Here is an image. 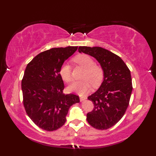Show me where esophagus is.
<instances>
[{"instance_id":"obj_1","label":"esophagus","mask_w":156,"mask_h":156,"mask_svg":"<svg viewBox=\"0 0 156 156\" xmlns=\"http://www.w3.org/2000/svg\"><path fill=\"white\" fill-rule=\"evenodd\" d=\"M86 99H87V98L84 97H80V101H81V102L85 101Z\"/></svg>"}]
</instances>
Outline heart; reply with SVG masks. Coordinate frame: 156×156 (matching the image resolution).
<instances>
[{
  "mask_svg": "<svg viewBox=\"0 0 156 156\" xmlns=\"http://www.w3.org/2000/svg\"><path fill=\"white\" fill-rule=\"evenodd\" d=\"M76 62L86 68L83 76L84 80L75 81L68 87V90L80 95H83L90 90L92 84L97 87L103 78V70L95 64L94 59L86 54H82L75 58ZM59 74L66 82H70L72 80L71 66L68 62H65L61 66Z\"/></svg>",
  "mask_w": 156,
  "mask_h": 156,
  "instance_id": "heart-1",
  "label": "heart"
}]
</instances>
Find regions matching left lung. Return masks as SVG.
Listing matches in <instances>:
<instances>
[{
    "label": "left lung",
    "mask_w": 156,
    "mask_h": 156,
    "mask_svg": "<svg viewBox=\"0 0 156 156\" xmlns=\"http://www.w3.org/2000/svg\"><path fill=\"white\" fill-rule=\"evenodd\" d=\"M78 51L94 57L104 72L101 87L88 97L94 108L87 114V121L95 129L111 128L123 117L129 106L133 89L130 70L119 56L106 49L80 46Z\"/></svg>",
    "instance_id": "obj_1"
}]
</instances>
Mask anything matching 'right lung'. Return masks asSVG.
<instances>
[{
	"label": "right lung",
	"mask_w": 156,
	"mask_h": 156,
	"mask_svg": "<svg viewBox=\"0 0 156 156\" xmlns=\"http://www.w3.org/2000/svg\"><path fill=\"white\" fill-rule=\"evenodd\" d=\"M78 46L51 48L43 51L27 64L21 82L23 105L34 123L44 130H57L64 125L69 107L80 102L74 94L63 93L62 65Z\"/></svg>",
	"instance_id": "obj_1"
}]
</instances>
